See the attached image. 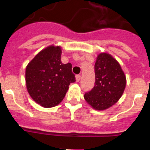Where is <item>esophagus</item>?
<instances>
[{"instance_id": "34e87169", "label": "esophagus", "mask_w": 150, "mask_h": 150, "mask_svg": "<svg viewBox=\"0 0 150 150\" xmlns=\"http://www.w3.org/2000/svg\"><path fill=\"white\" fill-rule=\"evenodd\" d=\"M81 78V75H77L76 76H75V79H76V81H77V82H79V81H80Z\"/></svg>"}]
</instances>
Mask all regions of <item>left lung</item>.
Masks as SVG:
<instances>
[{
	"label": "left lung",
	"instance_id": "1",
	"mask_svg": "<svg viewBox=\"0 0 150 150\" xmlns=\"http://www.w3.org/2000/svg\"><path fill=\"white\" fill-rule=\"evenodd\" d=\"M95 75V86L83 97L95 110H106L121 98L126 85V78L120 63L107 53H100L97 56Z\"/></svg>",
	"mask_w": 150,
	"mask_h": 150
}]
</instances>
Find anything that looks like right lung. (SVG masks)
<instances>
[{
	"instance_id": "add662e5",
	"label": "right lung",
	"mask_w": 150,
	"mask_h": 150,
	"mask_svg": "<svg viewBox=\"0 0 150 150\" xmlns=\"http://www.w3.org/2000/svg\"><path fill=\"white\" fill-rule=\"evenodd\" d=\"M61 54L60 46L50 45L39 52L26 67L25 81L28 93L44 108H52L60 104L69 85L75 81L72 64H63Z\"/></svg>"
}]
</instances>
